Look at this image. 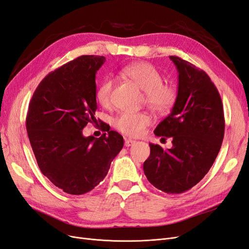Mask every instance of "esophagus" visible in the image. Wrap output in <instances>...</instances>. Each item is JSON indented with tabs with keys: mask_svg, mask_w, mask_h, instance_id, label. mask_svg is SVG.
Listing matches in <instances>:
<instances>
[{
	"mask_svg": "<svg viewBox=\"0 0 249 249\" xmlns=\"http://www.w3.org/2000/svg\"><path fill=\"white\" fill-rule=\"evenodd\" d=\"M135 143H136V141L131 140V139H125V140H124V146H125V147H131V146H133Z\"/></svg>",
	"mask_w": 249,
	"mask_h": 249,
	"instance_id": "34e87169",
	"label": "esophagus"
}]
</instances>
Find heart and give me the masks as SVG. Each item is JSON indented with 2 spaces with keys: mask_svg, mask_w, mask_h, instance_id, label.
<instances>
[{
  "mask_svg": "<svg viewBox=\"0 0 249 249\" xmlns=\"http://www.w3.org/2000/svg\"><path fill=\"white\" fill-rule=\"evenodd\" d=\"M122 73L143 90V102L157 114L170 112L177 102V89L163 83V78L158 69L148 62H138L124 66ZM114 81L109 76L104 77L96 90V100L102 106L111 104ZM151 118L146 112H123L114 119L117 130L131 137L143 134L150 124Z\"/></svg>",
  "mask_w": 249,
  "mask_h": 249,
  "instance_id": "heart-1",
  "label": "heart"
}]
</instances>
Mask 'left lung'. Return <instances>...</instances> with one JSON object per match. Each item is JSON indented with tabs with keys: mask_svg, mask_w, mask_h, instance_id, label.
I'll use <instances>...</instances> for the list:
<instances>
[{
	"mask_svg": "<svg viewBox=\"0 0 249 249\" xmlns=\"http://www.w3.org/2000/svg\"><path fill=\"white\" fill-rule=\"evenodd\" d=\"M178 72L177 102L154 130L173 147L150 145L143 170L148 181L165 193L180 194L199 183L213 164L225 133L223 103L202 69L170 56Z\"/></svg>",
	"mask_w": 249,
	"mask_h": 249,
	"instance_id": "8db88e82",
	"label": "left lung"
}]
</instances>
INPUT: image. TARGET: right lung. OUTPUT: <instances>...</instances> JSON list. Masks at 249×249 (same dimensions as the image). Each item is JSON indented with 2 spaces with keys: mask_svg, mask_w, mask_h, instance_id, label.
<instances>
[{
  "mask_svg": "<svg viewBox=\"0 0 249 249\" xmlns=\"http://www.w3.org/2000/svg\"><path fill=\"white\" fill-rule=\"evenodd\" d=\"M105 60L84 55L57 68L28 105L26 131L39 170L68 194H85L103 181L124 147L123 136L105 126L100 138L83 135L96 119L95 78Z\"/></svg>",
  "mask_w": 249,
  "mask_h": 249,
  "instance_id": "add662e5",
  "label": "right lung"
}]
</instances>
